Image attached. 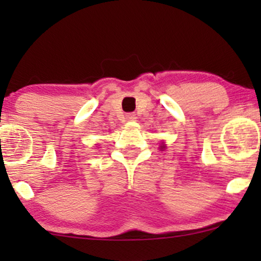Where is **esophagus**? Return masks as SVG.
Wrapping results in <instances>:
<instances>
[{
    "mask_svg": "<svg viewBox=\"0 0 261 261\" xmlns=\"http://www.w3.org/2000/svg\"><path fill=\"white\" fill-rule=\"evenodd\" d=\"M125 118H126L127 121H135L136 120V114H134V113L126 114V116H125Z\"/></svg>",
    "mask_w": 261,
    "mask_h": 261,
    "instance_id": "34e87169",
    "label": "esophagus"
}]
</instances>
